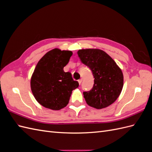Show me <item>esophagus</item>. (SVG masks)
I'll return each instance as SVG.
<instances>
[{"label":"esophagus","instance_id":"34e87169","mask_svg":"<svg viewBox=\"0 0 152 152\" xmlns=\"http://www.w3.org/2000/svg\"><path fill=\"white\" fill-rule=\"evenodd\" d=\"M78 82H79V84H81V83H82V79H79V80H78Z\"/></svg>","mask_w":152,"mask_h":152}]
</instances>
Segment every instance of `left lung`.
<instances>
[{
  "mask_svg": "<svg viewBox=\"0 0 152 152\" xmlns=\"http://www.w3.org/2000/svg\"><path fill=\"white\" fill-rule=\"evenodd\" d=\"M77 54L82 63L90 68L94 79L93 88L83 93L86 103L96 109L107 107L118 98L122 91V70L102 50L80 49Z\"/></svg>",
  "mask_w": 152,
  "mask_h": 152,
  "instance_id": "1",
  "label": "left lung"
}]
</instances>
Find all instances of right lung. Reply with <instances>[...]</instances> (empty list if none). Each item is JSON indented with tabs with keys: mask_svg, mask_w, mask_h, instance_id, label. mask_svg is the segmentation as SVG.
Here are the masks:
<instances>
[{
	"mask_svg": "<svg viewBox=\"0 0 152 152\" xmlns=\"http://www.w3.org/2000/svg\"><path fill=\"white\" fill-rule=\"evenodd\" d=\"M72 54L70 50L54 49L37 65L31 79V89L36 100L43 107L53 110L65 107L72 91L79 87L71 73L63 70Z\"/></svg>",
	"mask_w": 152,
	"mask_h": 152,
	"instance_id": "obj_1",
	"label": "right lung"
}]
</instances>
